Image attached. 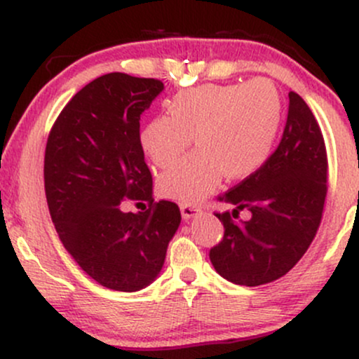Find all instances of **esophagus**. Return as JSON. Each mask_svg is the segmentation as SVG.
<instances>
[{
  "label": "esophagus",
  "instance_id": "1",
  "mask_svg": "<svg viewBox=\"0 0 359 359\" xmlns=\"http://www.w3.org/2000/svg\"><path fill=\"white\" fill-rule=\"evenodd\" d=\"M180 212H182L184 219H191V217L197 216L201 212V208L192 204H180Z\"/></svg>",
  "mask_w": 359,
  "mask_h": 359
}]
</instances>
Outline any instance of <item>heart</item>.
<instances>
[{"label": "heart", "mask_w": 359, "mask_h": 359, "mask_svg": "<svg viewBox=\"0 0 359 359\" xmlns=\"http://www.w3.org/2000/svg\"><path fill=\"white\" fill-rule=\"evenodd\" d=\"M283 118L273 82L209 84L182 90L168 101V114L147 123L140 143L158 168L172 167L192 143L199 147L158 179L163 197L196 203L222 175L243 179L266 162Z\"/></svg>", "instance_id": "b5f03b06"}]
</instances>
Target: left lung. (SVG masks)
Segmentation results:
<instances>
[{"label": "left lung", "mask_w": 359, "mask_h": 359, "mask_svg": "<svg viewBox=\"0 0 359 359\" xmlns=\"http://www.w3.org/2000/svg\"><path fill=\"white\" fill-rule=\"evenodd\" d=\"M327 194V154L317 119L288 93L285 130L277 150L236 187L219 196L234 205L216 212L224 238L209 251L212 266L236 285L257 287L287 273L314 240ZM248 210L250 219H239Z\"/></svg>", "instance_id": "obj_1"}]
</instances>
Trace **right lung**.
Returning a JSON list of instances; mask_svg holds the SVG:
<instances>
[{
    "label": "right lung",
    "mask_w": 359,
    "mask_h": 359,
    "mask_svg": "<svg viewBox=\"0 0 359 359\" xmlns=\"http://www.w3.org/2000/svg\"><path fill=\"white\" fill-rule=\"evenodd\" d=\"M162 90L158 79L97 77L65 104L47 140L43 179L52 222L77 265L111 290L150 285L180 224L179 205L154 203L140 143V116ZM126 200H145L149 209L125 213Z\"/></svg>",
    "instance_id": "obj_1"
}]
</instances>
